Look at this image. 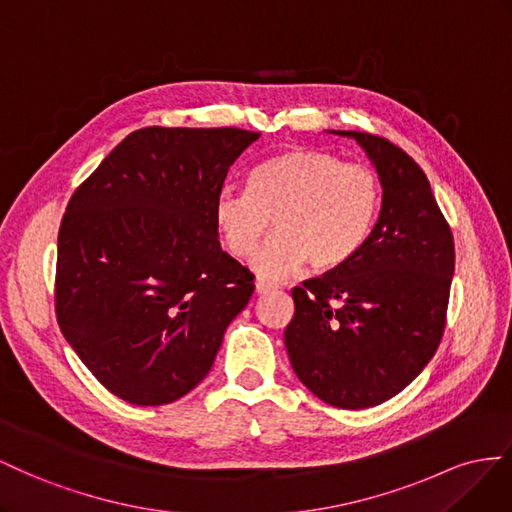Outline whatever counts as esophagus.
I'll return each instance as SVG.
<instances>
[{
    "instance_id": "1",
    "label": "esophagus",
    "mask_w": 512,
    "mask_h": 512,
    "mask_svg": "<svg viewBox=\"0 0 512 512\" xmlns=\"http://www.w3.org/2000/svg\"><path fill=\"white\" fill-rule=\"evenodd\" d=\"M276 287H279V285L272 283V281H266V279H257L255 281V291H257V294H268V291H274Z\"/></svg>"
}]
</instances>
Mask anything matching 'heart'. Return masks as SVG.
Masks as SVG:
<instances>
[{
  "instance_id": "1",
  "label": "heart",
  "mask_w": 512,
  "mask_h": 512,
  "mask_svg": "<svg viewBox=\"0 0 512 512\" xmlns=\"http://www.w3.org/2000/svg\"><path fill=\"white\" fill-rule=\"evenodd\" d=\"M382 206V184L373 169L345 163L330 152L294 148L257 165L248 191L223 186L214 199V221L229 255L253 259L264 276L347 266L367 244Z\"/></svg>"
}]
</instances>
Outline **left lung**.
Returning a JSON list of instances; mask_svg holds the SVG:
<instances>
[{
	"label": "left lung",
	"mask_w": 512,
	"mask_h": 512,
	"mask_svg": "<svg viewBox=\"0 0 512 512\" xmlns=\"http://www.w3.org/2000/svg\"><path fill=\"white\" fill-rule=\"evenodd\" d=\"M369 154L382 210L347 266L291 289L289 362L324 403L362 410L399 394L427 367L446 328L455 240L416 160L386 137L337 130Z\"/></svg>",
	"instance_id": "8db88e82"
}]
</instances>
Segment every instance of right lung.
Instances as JSON below:
<instances>
[{
  "label": "right lung",
  "instance_id": "right-lung-1",
  "mask_svg": "<svg viewBox=\"0 0 512 512\" xmlns=\"http://www.w3.org/2000/svg\"><path fill=\"white\" fill-rule=\"evenodd\" d=\"M259 135L141 128L72 193L57 236L55 315L115 397H184L251 300L255 276L221 248L214 199Z\"/></svg>",
  "mask_w": 512,
  "mask_h": 512
}]
</instances>
